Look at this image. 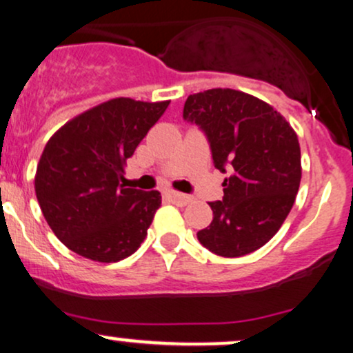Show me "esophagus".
<instances>
[{"label":"esophagus","instance_id":"esophagus-1","mask_svg":"<svg viewBox=\"0 0 353 353\" xmlns=\"http://www.w3.org/2000/svg\"><path fill=\"white\" fill-rule=\"evenodd\" d=\"M167 198L170 201L176 203V204H181V206H185V204H190L193 201V198L188 196V194H183V193H178V191H167Z\"/></svg>","mask_w":353,"mask_h":353}]
</instances>
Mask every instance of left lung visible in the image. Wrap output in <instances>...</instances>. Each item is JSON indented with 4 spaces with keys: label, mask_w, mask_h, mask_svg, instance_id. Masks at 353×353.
Returning a JSON list of instances; mask_svg holds the SVG:
<instances>
[{
    "label": "left lung",
    "mask_w": 353,
    "mask_h": 353,
    "mask_svg": "<svg viewBox=\"0 0 353 353\" xmlns=\"http://www.w3.org/2000/svg\"><path fill=\"white\" fill-rule=\"evenodd\" d=\"M183 119L199 125L212 162L228 168L223 201L198 241L212 254L242 256L265 245L285 223L301 181V150L288 121L268 103L230 88L190 94Z\"/></svg>",
    "instance_id": "obj_1"
}]
</instances>
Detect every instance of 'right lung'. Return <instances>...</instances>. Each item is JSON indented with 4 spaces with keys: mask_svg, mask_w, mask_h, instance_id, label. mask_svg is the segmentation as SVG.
<instances>
[{
    "mask_svg": "<svg viewBox=\"0 0 353 353\" xmlns=\"http://www.w3.org/2000/svg\"><path fill=\"white\" fill-rule=\"evenodd\" d=\"M170 101L116 98L73 117L49 139L36 172V196L60 242L85 259L132 255L162 204L159 191L124 188L128 159Z\"/></svg>",
    "mask_w": 353,
    "mask_h": 353,
    "instance_id": "add662e5",
    "label": "right lung"
}]
</instances>
